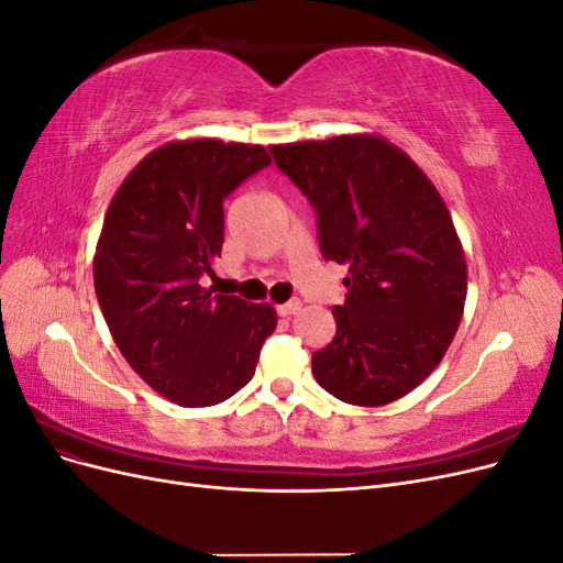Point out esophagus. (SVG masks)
Instances as JSON below:
<instances>
[{
  "mask_svg": "<svg viewBox=\"0 0 563 563\" xmlns=\"http://www.w3.org/2000/svg\"><path fill=\"white\" fill-rule=\"evenodd\" d=\"M300 308H302L300 300H288V302L279 305L277 312H279V317H291V314H298Z\"/></svg>",
  "mask_w": 563,
  "mask_h": 563,
  "instance_id": "34e87169",
  "label": "esophagus"
}]
</instances>
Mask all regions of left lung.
Returning <instances> with one entry per match:
<instances>
[{"label": "left lung", "mask_w": 563, "mask_h": 563, "mask_svg": "<svg viewBox=\"0 0 563 563\" xmlns=\"http://www.w3.org/2000/svg\"><path fill=\"white\" fill-rule=\"evenodd\" d=\"M269 152L312 203L323 258L347 265L335 335L312 354L317 383L354 406L401 399L444 360L465 308V253L444 199L373 133Z\"/></svg>", "instance_id": "left-lung-1"}]
</instances>
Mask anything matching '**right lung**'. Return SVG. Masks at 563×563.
<instances>
[{
  "mask_svg": "<svg viewBox=\"0 0 563 563\" xmlns=\"http://www.w3.org/2000/svg\"><path fill=\"white\" fill-rule=\"evenodd\" d=\"M269 162L263 145L174 141L110 201L93 255L100 310L131 368L178 406L230 399L277 329L272 305L201 286L223 249V199Z\"/></svg>",
  "mask_w": 563,
  "mask_h": 563,
  "instance_id": "right-lung-1",
  "label": "right lung"
}]
</instances>
